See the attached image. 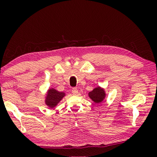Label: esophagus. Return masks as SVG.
<instances>
[{
	"label": "esophagus",
	"mask_w": 157,
	"mask_h": 157,
	"mask_svg": "<svg viewBox=\"0 0 157 157\" xmlns=\"http://www.w3.org/2000/svg\"><path fill=\"white\" fill-rule=\"evenodd\" d=\"M72 93H73V94H74V95H77V94H78V89H77L76 88H74V89H72Z\"/></svg>",
	"instance_id": "1"
}]
</instances>
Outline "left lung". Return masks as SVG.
<instances>
[{
  "label": "left lung",
  "mask_w": 157,
  "mask_h": 157,
  "mask_svg": "<svg viewBox=\"0 0 157 157\" xmlns=\"http://www.w3.org/2000/svg\"><path fill=\"white\" fill-rule=\"evenodd\" d=\"M89 97L96 104H100L106 98V92L104 89L97 86L89 92Z\"/></svg>",
  "instance_id": "obj_1"
}]
</instances>
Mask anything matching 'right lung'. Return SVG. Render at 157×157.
Listing matches in <instances>:
<instances>
[{
	"instance_id": "1",
	"label": "right lung",
	"mask_w": 157,
	"mask_h": 157,
	"mask_svg": "<svg viewBox=\"0 0 157 157\" xmlns=\"http://www.w3.org/2000/svg\"><path fill=\"white\" fill-rule=\"evenodd\" d=\"M65 96L66 94L64 92H60L53 88H51L47 91L46 96L45 97V104L49 109H53Z\"/></svg>"
}]
</instances>
